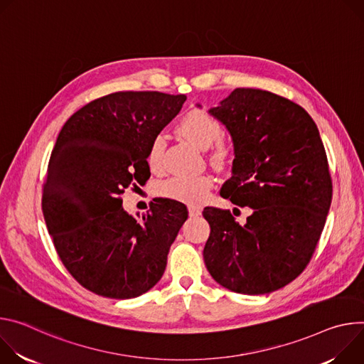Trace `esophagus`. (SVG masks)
<instances>
[{
    "mask_svg": "<svg viewBox=\"0 0 364 364\" xmlns=\"http://www.w3.org/2000/svg\"><path fill=\"white\" fill-rule=\"evenodd\" d=\"M188 211H189L191 217H198V215H200V213H203V210H200L199 207H189Z\"/></svg>",
    "mask_w": 364,
    "mask_h": 364,
    "instance_id": "esophagus-1",
    "label": "esophagus"
}]
</instances>
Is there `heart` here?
Listing matches in <instances>:
<instances>
[{
    "mask_svg": "<svg viewBox=\"0 0 364 364\" xmlns=\"http://www.w3.org/2000/svg\"><path fill=\"white\" fill-rule=\"evenodd\" d=\"M178 130L182 136L199 147L208 149L211 146V159L215 164H224L231 156L232 147L230 143L220 139L223 132L220 121L204 109L193 108L183 114L178 124ZM165 146L166 141L164 136H156L150 141L147 149V164L151 171L161 169ZM213 183L214 181L210 175H178L161 181L157 185V193L169 199L179 200V203L199 205L208 198Z\"/></svg>",
    "mask_w": 364,
    "mask_h": 364,
    "instance_id": "b5f03b06",
    "label": "heart"
}]
</instances>
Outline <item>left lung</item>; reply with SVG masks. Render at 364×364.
I'll return each instance as SVG.
<instances>
[{
	"label": "left lung",
	"mask_w": 364,
	"mask_h": 364,
	"mask_svg": "<svg viewBox=\"0 0 364 364\" xmlns=\"http://www.w3.org/2000/svg\"><path fill=\"white\" fill-rule=\"evenodd\" d=\"M234 144L221 195L253 214L240 225L207 207L204 262L217 284L245 295L287 287L309 263L333 198L328 160L311 115L269 91L235 88L208 111Z\"/></svg>",
	"instance_id": "8db88e82"
}]
</instances>
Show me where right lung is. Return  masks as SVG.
I'll return each mask as SVG.
<instances>
[{"mask_svg":"<svg viewBox=\"0 0 364 364\" xmlns=\"http://www.w3.org/2000/svg\"><path fill=\"white\" fill-rule=\"evenodd\" d=\"M185 95L114 92L77 109L62 127L43 183L42 210L55 249L79 285L114 299L151 289L188 210L157 198L140 218L119 198L150 178L147 149L178 115Z\"/></svg>","mask_w":364,"mask_h":364,"instance_id":"1","label":"right lung"}]
</instances>
